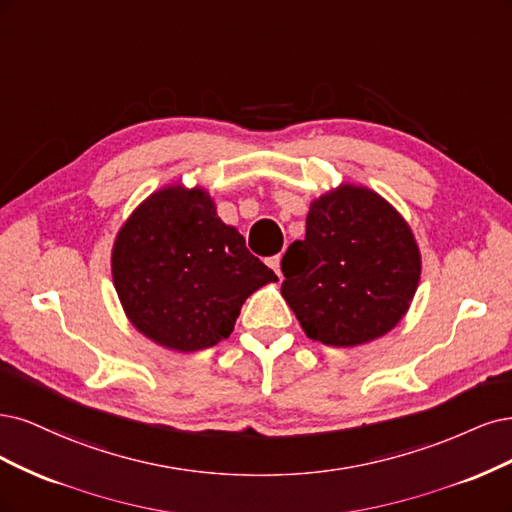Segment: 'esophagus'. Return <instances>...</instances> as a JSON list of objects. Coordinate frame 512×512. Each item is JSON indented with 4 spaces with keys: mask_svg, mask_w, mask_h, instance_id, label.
<instances>
[{
    "mask_svg": "<svg viewBox=\"0 0 512 512\" xmlns=\"http://www.w3.org/2000/svg\"><path fill=\"white\" fill-rule=\"evenodd\" d=\"M268 266H270L278 276H283V274H280V255L270 257V259H268Z\"/></svg>",
    "mask_w": 512,
    "mask_h": 512,
    "instance_id": "esophagus-1",
    "label": "esophagus"
}]
</instances>
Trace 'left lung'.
<instances>
[{"instance_id":"8db88e82","label":"left lung","mask_w":512,"mask_h":512,"mask_svg":"<svg viewBox=\"0 0 512 512\" xmlns=\"http://www.w3.org/2000/svg\"><path fill=\"white\" fill-rule=\"evenodd\" d=\"M280 293L308 338L357 346L406 315L421 276L408 223L381 195L342 185L310 204L306 238L280 263Z\"/></svg>"}]
</instances>
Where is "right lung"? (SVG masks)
<instances>
[{"label":"right lung","instance_id":"obj_1","mask_svg":"<svg viewBox=\"0 0 512 512\" xmlns=\"http://www.w3.org/2000/svg\"><path fill=\"white\" fill-rule=\"evenodd\" d=\"M112 278L134 327L183 353L229 338L244 300L278 280L197 187H166L134 210L114 242Z\"/></svg>","mask_w":512,"mask_h":512}]
</instances>
